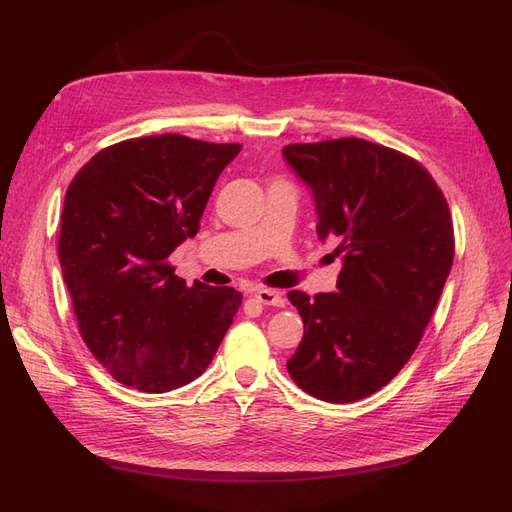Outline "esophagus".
I'll return each instance as SVG.
<instances>
[{"label": "esophagus", "instance_id": "34e87169", "mask_svg": "<svg viewBox=\"0 0 512 512\" xmlns=\"http://www.w3.org/2000/svg\"><path fill=\"white\" fill-rule=\"evenodd\" d=\"M254 297L262 303V305H273V307H284L286 305V299L282 297L280 292L277 290H271V288H258L254 292Z\"/></svg>", "mask_w": 512, "mask_h": 512}]
</instances>
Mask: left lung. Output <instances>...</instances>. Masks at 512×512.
Instances as JSON below:
<instances>
[{
    "instance_id": "8db88e82",
    "label": "left lung",
    "mask_w": 512,
    "mask_h": 512,
    "mask_svg": "<svg viewBox=\"0 0 512 512\" xmlns=\"http://www.w3.org/2000/svg\"><path fill=\"white\" fill-rule=\"evenodd\" d=\"M284 158L312 188L318 237L344 254L337 292H288L305 331L286 367L305 393L350 404L421 342L453 267L451 211L421 162L363 138L286 145Z\"/></svg>"
}]
</instances>
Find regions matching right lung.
I'll list each match as a JSON object with an SVG mask.
<instances>
[{"label": "right lung", "instance_id": "1", "mask_svg": "<svg viewBox=\"0 0 512 512\" xmlns=\"http://www.w3.org/2000/svg\"><path fill=\"white\" fill-rule=\"evenodd\" d=\"M237 143L183 134L104 147L68 185L59 265L83 342L117 382L166 393L198 378L235 318L241 292L185 284L168 256L196 237Z\"/></svg>", "mask_w": 512, "mask_h": 512}]
</instances>
